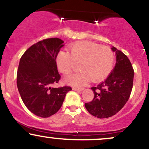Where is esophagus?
Returning a JSON list of instances; mask_svg holds the SVG:
<instances>
[{
	"mask_svg": "<svg viewBox=\"0 0 149 149\" xmlns=\"http://www.w3.org/2000/svg\"><path fill=\"white\" fill-rule=\"evenodd\" d=\"M72 90H76V91H82V90H83V88H76V87H73Z\"/></svg>",
	"mask_w": 149,
	"mask_h": 149,
	"instance_id": "esophagus-1",
	"label": "esophagus"
}]
</instances>
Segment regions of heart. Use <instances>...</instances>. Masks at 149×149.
Returning <instances> with one entry per match:
<instances>
[{
	"label": "heart",
	"instance_id": "obj_1",
	"mask_svg": "<svg viewBox=\"0 0 149 149\" xmlns=\"http://www.w3.org/2000/svg\"><path fill=\"white\" fill-rule=\"evenodd\" d=\"M113 52L108 46H102L90 41L77 42L71 47V54L60 51L56 57L58 70L63 74H69L80 64L81 72L71 74L65 78L67 84L83 87L90 80L99 82L109 76L114 64Z\"/></svg>",
	"mask_w": 149,
	"mask_h": 149
}]
</instances>
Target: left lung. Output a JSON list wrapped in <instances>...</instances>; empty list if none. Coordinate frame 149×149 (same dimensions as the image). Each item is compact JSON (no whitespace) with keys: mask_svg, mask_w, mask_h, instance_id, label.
<instances>
[{"mask_svg":"<svg viewBox=\"0 0 149 149\" xmlns=\"http://www.w3.org/2000/svg\"><path fill=\"white\" fill-rule=\"evenodd\" d=\"M111 49L116 54L115 67L104 82L91 88L94 98L85 104L88 111L99 118L117 113L129 100L133 86L134 72L130 61L115 47Z\"/></svg>","mask_w":149,"mask_h":149,"instance_id":"obj_1","label":"left lung"}]
</instances>
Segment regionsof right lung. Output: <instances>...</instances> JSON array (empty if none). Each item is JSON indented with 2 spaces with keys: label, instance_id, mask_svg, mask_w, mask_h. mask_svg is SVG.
<instances>
[{
  "label": "right lung",
  "instance_id": "obj_1",
  "mask_svg": "<svg viewBox=\"0 0 149 149\" xmlns=\"http://www.w3.org/2000/svg\"><path fill=\"white\" fill-rule=\"evenodd\" d=\"M64 41L58 38L44 39L31 45L20 59L17 85L24 104L37 116L47 118L59 110L69 86L52 88L61 76L56 57Z\"/></svg>",
  "mask_w": 149,
  "mask_h": 149
}]
</instances>
